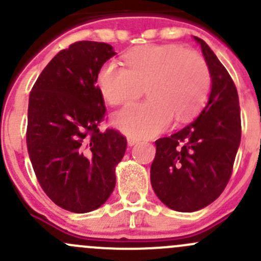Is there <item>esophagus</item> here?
<instances>
[{
	"instance_id": "obj_1",
	"label": "esophagus",
	"mask_w": 261,
	"mask_h": 261,
	"mask_svg": "<svg viewBox=\"0 0 261 261\" xmlns=\"http://www.w3.org/2000/svg\"><path fill=\"white\" fill-rule=\"evenodd\" d=\"M136 143H138V139H135V138H131V136H128V138H127V144H128V146H133V145H135Z\"/></svg>"
}]
</instances>
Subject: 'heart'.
I'll use <instances>...</instances> for the list:
<instances>
[{
    "mask_svg": "<svg viewBox=\"0 0 261 261\" xmlns=\"http://www.w3.org/2000/svg\"><path fill=\"white\" fill-rule=\"evenodd\" d=\"M127 69L115 61L100 67L98 87L110 105L136 99L113 115V125L131 138H151L166 130L172 118L184 122L208 99L212 75L205 58L196 50L177 44H146L125 56Z\"/></svg>",
    "mask_w": 261,
    "mask_h": 261,
    "instance_id": "obj_1",
    "label": "heart"
}]
</instances>
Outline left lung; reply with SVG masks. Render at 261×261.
<instances>
[{"label":"left lung","instance_id":"8db88e82","mask_svg":"<svg viewBox=\"0 0 261 261\" xmlns=\"http://www.w3.org/2000/svg\"><path fill=\"white\" fill-rule=\"evenodd\" d=\"M212 75L205 107L191 123L155 141L150 182L159 200L177 212H196L213 203L228 184L241 141L236 85L203 39L194 37Z\"/></svg>","mask_w":261,"mask_h":261}]
</instances>
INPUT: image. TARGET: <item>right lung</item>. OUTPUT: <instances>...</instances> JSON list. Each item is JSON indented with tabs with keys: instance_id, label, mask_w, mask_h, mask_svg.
<instances>
[{
	"instance_id": "add662e5",
	"label": "right lung",
	"mask_w": 261,
	"mask_h": 261,
	"mask_svg": "<svg viewBox=\"0 0 261 261\" xmlns=\"http://www.w3.org/2000/svg\"><path fill=\"white\" fill-rule=\"evenodd\" d=\"M116 55L112 45L82 40L50 60L29 95L27 146L48 198L72 213H88L108 200L126 138L98 125L106 113L97 76Z\"/></svg>"
}]
</instances>
